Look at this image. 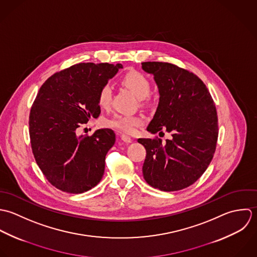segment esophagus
<instances>
[{"instance_id": "esophagus-1", "label": "esophagus", "mask_w": 257, "mask_h": 257, "mask_svg": "<svg viewBox=\"0 0 257 257\" xmlns=\"http://www.w3.org/2000/svg\"><path fill=\"white\" fill-rule=\"evenodd\" d=\"M120 137H121V140H122L123 142H125V143H131V142L133 141L132 138H130L129 136H126V135H121Z\"/></svg>"}]
</instances>
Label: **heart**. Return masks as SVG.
<instances>
[{
    "instance_id": "1",
    "label": "heart",
    "mask_w": 257,
    "mask_h": 257,
    "mask_svg": "<svg viewBox=\"0 0 257 257\" xmlns=\"http://www.w3.org/2000/svg\"><path fill=\"white\" fill-rule=\"evenodd\" d=\"M124 86L130 89L140 100L142 104L150 101L149 93L151 90V83L149 78L136 70L127 72L121 79ZM112 101V88L110 85L105 84L98 93V103L102 108H108ZM107 126L119 130L123 133L133 134L136 128L142 124V118L137 115L129 114H116L111 119L107 120Z\"/></svg>"
}]
</instances>
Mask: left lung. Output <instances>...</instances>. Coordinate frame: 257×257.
I'll use <instances>...</instances> for the list:
<instances>
[{"label": "left lung", "instance_id": "8db88e82", "mask_svg": "<svg viewBox=\"0 0 257 257\" xmlns=\"http://www.w3.org/2000/svg\"><path fill=\"white\" fill-rule=\"evenodd\" d=\"M142 68L154 75L160 94L147 130L172 135L164 145L161 139H138L147 153L143 176L155 189L180 191L201 178L213 157L216 109L205 83L193 72L159 61L142 62Z\"/></svg>", "mask_w": 257, "mask_h": 257}]
</instances>
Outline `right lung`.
Listing matches in <instances>:
<instances>
[{
	"label": "right lung",
	"mask_w": 257,
	"mask_h": 257,
	"mask_svg": "<svg viewBox=\"0 0 257 257\" xmlns=\"http://www.w3.org/2000/svg\"><path fill=\"white\" fill-rule=\"evenodd\" d=\"M120 68V63L74 64L54 73L38 92L29 120L32 150L47 180L62 192L82 194L102 179L114 131L77 136L76 130L99 116V90Z\"/></svg>",
	"instance_id": "obj_1"
}]
</instances>
